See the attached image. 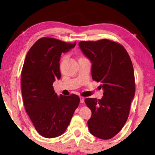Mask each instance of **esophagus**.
Returning a JSON list of instances; mask_svg holds the SVG:
<instances>
[{
  "label": "esophagus",
  "instance_id": "34e87169",
  "mask_svg": "<svg viewBox=\"0 0 155 155\" xmlns=\"http://www.w3.org/2000/svg\"><path fill=\"white\" fill-rule=\"evenodd\" d=\"M84 101H85V98L83 96H80V103H83Z\"/></svg>",
  "mask_w": 155,
  "mask_h": 155
}]
</instances>
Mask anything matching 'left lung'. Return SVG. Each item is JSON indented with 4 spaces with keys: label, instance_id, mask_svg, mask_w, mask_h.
I'll return each mask as SVG.
<instances>
[{
    "label": "left lung",
    "instance_id": "obj_1",
    "mask_svg": "<svg viewBox=\"0 0 155 155\" xmlns=\"http://www.w3.org/2000/svg\"><path fill=\"white\" fill-rule=\"evenodd\" d=\"M84 55L90 60L91 77L101 82V99L86 98L91 116L87 121L90 132L102 140H109L124 127L135 96V76L126 49L109 40L78 43Z\"/></svg>",
    "mask_w": 155,
    "mask_h": 155
}]
</instances>
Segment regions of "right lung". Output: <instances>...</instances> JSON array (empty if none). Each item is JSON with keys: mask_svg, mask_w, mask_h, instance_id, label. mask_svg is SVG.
I'll return each instance as SVG.
<instances>
[{"mask_svg": "<svg viewBox=\"0 0 155 155\" xmlns=\"http://www.w3.org/2000/svg\"><path fill=\"white\" fill-rule=\"evenodd\" d=\"M54 38H42L29 49L21 73L23 102L27 114L39 134L46 138L64 133L80 98L75 94L57 96L52 84L60 79L61 54L74 48Z\"/></svg>", "mask_w": 155, "mask_h": 155, "instance_id": "1", "label": "right lung"}]
</instances>
